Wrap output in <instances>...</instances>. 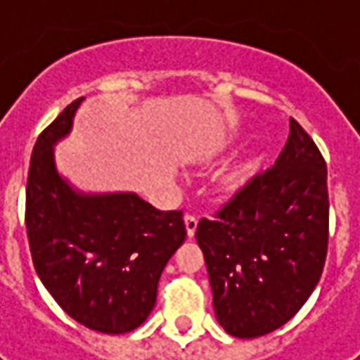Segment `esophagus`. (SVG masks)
<instances>
[{"label": "esophagus", "instance_id": "obj_1", "mask_svg": "<svg viewBox=\"0 0 360 360\" xmlns=\"http://www.w3.org/2000/svg\"><path fill=\"white\" fill-rule=\"evenodd\" d=\"M184 224H186V234L188 238H194V234H196V229H198V218L192 214L184 216Z\"/></svg>", "mask_w": 360, "mask_h": 360}]
</instances>
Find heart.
Segmentation results:
<instances>
[{"instance_id":"obj_1","label":"heart","mask_w":360,"mask_h":360,"mask_svg":"<svg viewBox=\"0 0 360 360\" xmlns=\"http://www.w3.org/2000/svg\"><path fill=\"white\" fill-rule=\"evenodd\" d=\"M230 144H234V138L226 140V142L222 144V148H226V146ZM260 166H262V154H260V152H248L238 164H234L229 172L222 174V176L218 178V182H216L218 194H220V196H226V198L236 196L238 192H242L244 188L250 184V180L258 174Z\"/></svg>"}]
</instances>
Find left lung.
Here are the masks:
<instances>
[{
	"instance_id": "left-lung-1",
	"label": "left lung",
	"mask_w": 360,
	"mask_h": 360,
	"mask_svg": "<svg viewBox=\"0 0 360 360\" xmlns=\"http://www.w3.org/2000/svg\"><path fill=\"white\" fill-rule=\"evenodd\" d=\"M204 252L220 326L238 339L288 323L321 281L328 246L326 164L312 138L290 118L274 166L202 218Z\"/></svg>"
}]
</instances>
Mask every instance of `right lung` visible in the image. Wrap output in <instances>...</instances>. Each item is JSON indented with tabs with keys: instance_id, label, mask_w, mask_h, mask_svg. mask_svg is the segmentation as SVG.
<instances>
[{
	"instance_id": "add662e5",
	"label": "right lung",
	"mask_w": 360,
	"mask_h": 360,
	"mask_svg": "<svg viewBox=\"0 0 360 360\" xmlns=\"http://www.w3.org/2000/svg\"><path fill=\"white\" fill-rule=\"evenodd\" d=\"M84 98L39 134L25 188V229L35 272L79 325L124 335L156 304L164 266L186 238L182 210L162 212L134 192L86 194L56 166L53 146Z\"/></svg>"
}]
</instances>
